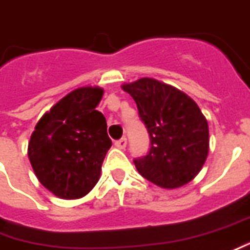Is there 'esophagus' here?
<instances>
[{"mask_svg": "<svg viewBox=\"0 0 250 250\" xmlns=\"http://www.w3.org/2000/svg\"><path fill=\"white\" fill-rule=\"evenodd\" d=\"M115 146H116L118 149H125V146H127V139H125V138H122L119 141H116V142H115Z\"/></svg>", "mask_w": 250, "mask_h": 250, "instance_id": "1", "label": "esophagus"}]
</instances>
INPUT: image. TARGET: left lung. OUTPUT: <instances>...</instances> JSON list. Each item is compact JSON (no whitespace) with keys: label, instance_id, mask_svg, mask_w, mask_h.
Listing matches in <instances>:
<instances>
[{"label":"left lung","instance_id":"1","mask_svg":"<svg viewBox=\"0 0 250 250\" xmlns=\"http://www.w3.org/2000/svg\"><path fill=\"white\" fill-rule=\"evenodd\" d=\"M122 89L137 103L151 143L147 154L134 160L138 172L161 188L186 186L208 155V125L198 104L154 78H139Z\"/></svg>","mask_w":250,"mask_h":250}]
</instances>
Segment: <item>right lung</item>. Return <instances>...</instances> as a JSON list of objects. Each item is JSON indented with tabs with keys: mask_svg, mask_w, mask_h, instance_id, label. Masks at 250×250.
Listing matches in <instances>:
<instances>
[{
	"mask_svg": "<svg viewBox=\"0 0 250 250\" xmlns=\"http://www.w3.org/2000/svg\"><path fill=\"white\" fill-rule=\"evenodd\" d=\"M103 95L99 86L74 89L35 125L28 158L42 186L58 198H83L100 179L112 146L105 118L96 109Z\"/></svg>",
	"mask_w": 250,
	"mask_h": 250,
	"instance_id": "obj_1",
	"label": "right lung"
}]
</instances>
